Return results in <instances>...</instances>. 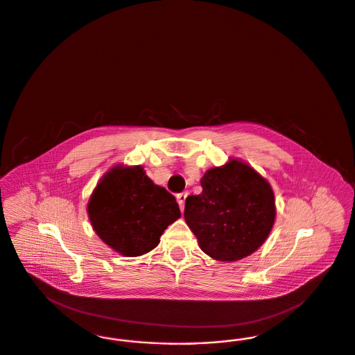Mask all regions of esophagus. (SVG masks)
Instances as JSON below:
<instances>
[{
	"instance_id": "esophagus-1",
	"label": "esophagus",
	"mask_w": 355,
	"mask_h": 355,
	"mask_svg": "<svg viewBox=\"0 0 355 355\" xmlns=\"http://www.w3.org/2000/svg\"><path fill=\"white\" fill-rule=\"evenodd\" d=\"M186 197H187V193H181V194H177V202H178V205H180V209H181V211H184V209H185Z\"/></svg>"
}]
</instances>
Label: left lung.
<instances>
[{
    "label": "left lung",
    "instance_id": "8db88e82",
    "mask_svg": "<svg viewBox=\"0 0 355 355\" xmlns=\"http://www.w3.org/2000/svg\"><path fill=\"white\" fill-rule=\"evenodd\" d=\"M202 193L186 198V223L203 253L234 262L258 250L270 234L277 209L266 178L242 159L207 170Z\"/></svg>",
    "mask_w": 355,
    "mask_h": 355
}]
</instances>
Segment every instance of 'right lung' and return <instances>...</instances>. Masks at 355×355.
<instances>
[{
  "mask_svg": "<svg viewBox=\"0 0 355 355\" xmlns=\"http://www.w3.org/2000/svg\"><path fill=\"white\" fill-rule=\"evenodd\" d=\"M86 210L96 234L123 257L149 253L181 217L174 196L155 185L141 165L119 164L106 171Z\"/></svg>",
  "mask_w": 355,
  "mask_h": 355,
  "instance_id": "right-lung-1",
  "label": "right lung"
}]
</instances>
